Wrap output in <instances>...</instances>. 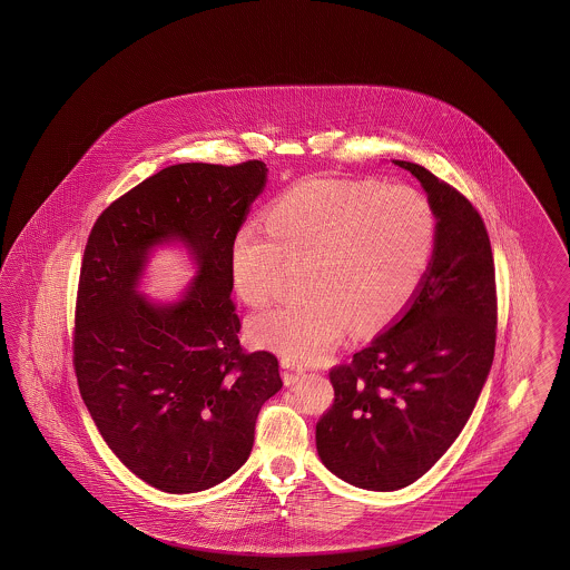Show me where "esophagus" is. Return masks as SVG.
Wrapping results in <instances>:
<instances>
[{
	"instance_id": "1",
	"label": "esophagus",
	"mask_w": 570,
	"mask_h": 570,
	"mask_svg": "<svg viewBox=\"0 0 570 570\" xmlns=\"http://www.w3.org/2000/svg\"><path fill=\"white\" fill-rule=\"evenodd\" d=\"M282 379H284V384L286 386H294V384H298V382H303L305 380V372L303 370H298V367H294L293 363L282 362Z\"/></svg>"
}]
</instances>
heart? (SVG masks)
I'll list each match as a JSON object with an SVG mask.
<instances>
[{
	"mask_svg": "<svg viewBox=\"0 0 570 570\" xmlns=\"http://www.w3.org/2000/svg\"><path fill=\"white\" fill-rule=\"evenodd\" d=\"M439 238L424 191L379 181L309 177L282 191L267 229L244 224L229 246V279L248 305L267 303L284 261H311L303 303L265 311L250 338L288 363L324 362L353 324L357 334L389 326L431 269Z\"/></svg>",
	"mask_w": 570,
	"mask_h": 570,
	"instance_id": "heart-1",
	"label": "heart"
}]
</instances>
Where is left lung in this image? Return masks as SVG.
I'll list each match as a JSON object with an SVG mask.
<instances>
[{
	"instance_id": "obj_1",
	"label": "left lung",
	"mask_w": 570,
	"mask_h": 570,
	"mask_svg": "<svg viewBox=\"0 0 570 570\" xmlns=\"http://www.w3.org/2000/svg\"><path fill=\"white\" fill-rule=\"evenodd\" d=\"M412 173L439 238L431 269L384 332L334 367V403L315 426L320 460L345 483L397 491L426 474L466 426L495 353V267L476 208L429 169Z\"/></svg>"
}]
</instances>
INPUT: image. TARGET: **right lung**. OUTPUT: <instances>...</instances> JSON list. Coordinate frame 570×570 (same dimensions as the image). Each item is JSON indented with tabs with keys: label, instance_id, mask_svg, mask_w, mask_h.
Masks as SVG:
<instances>
[{
	"label": "right lung",
	"instance_id": "1",
	"mask_svg": "<svg viewBox=\"0 0 570 570\" xmlns=\"http://www.w3.org/2000/svg\"><path fill=\"white\" fill-rule=\"evenodd\" d=\"M267 167L179 163L104 210L87 240L75 372L106 445L144 483L196 493L248 460L261 405L282 389L267 351L242 353L229 246ZM179 245L195 277L173 302L140 293L158 247Z\"/></svg>",
	"mask_w": 570,
	"mask_h": 570
}]
</instances>
